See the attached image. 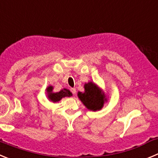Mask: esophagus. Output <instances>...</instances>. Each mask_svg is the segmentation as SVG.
I'll return each mask as SVG.
<instances>
[{
	"label": "esophagus",
	"mask_w": 158,
	"mask_h": 158,
	"mask_svg": "<svg viewBox=\"0 0 158 158\" xmlns=\"http://www.w3.org/2000/svg\"><path fill=\"white\" fill-rule=\"evenodd\" d=\"M70 91H71V92L73 94V95H75V94H76V89H75L74 88H73V89H70Z\"/></svg>",
	"instance_id": "1"
}]
</instances>
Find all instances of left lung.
Instances as JSON below:
<instances>
[{"instance_id":"1","label":"left lung","mask_w":158,"mask_h":158,"mask_svg":"<svg viewBox=\"0 0 158 158\" xmlns=\"http://www.w3.org/2000/svg\"><path fill=\"white\" fill-rule=\"evenodd\" d=\"M85 92H78L77 96L85 107L89 110H100L104 103L107 102V98L102 89L92 81L84 85Z\"/></svg>"}]
</instances>
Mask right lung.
Listing matches in <instances>:
<instances>
[{"label": "right lung", "mask_w": 158, "mask_h": 158, "mask_svg": "<svg viewBox=\"0 0 158 158\" xmlns=\"http://www.w3.org/2000/svg\"><path fill=\"white\" fill-rule=\"evenodd\" d=\"M46 93H47L48 99L49 101L52 102H58L61 100L63 98L65 97H70L73 95L69 89H63L61 91H59V92H53V86L49 85L46 89Z\"/></svg>", "instance_id": "1"}]
</instances>
